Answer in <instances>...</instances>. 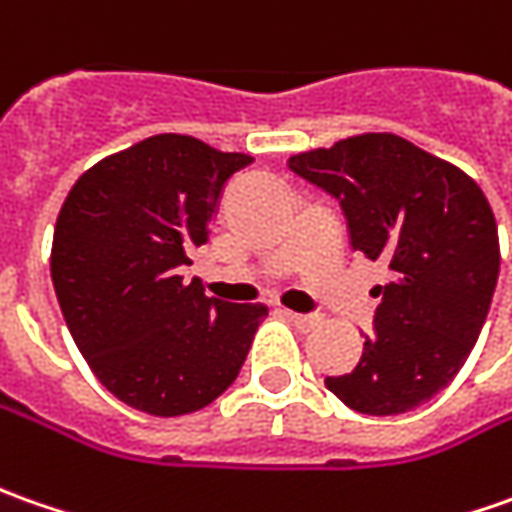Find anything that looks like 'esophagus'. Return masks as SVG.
<instances>
[{
	"instance_id": "34e87169",
	"label": "esophagus",
	"mask_w": 512,
	"mask_h": 512,
	"mask_svg": "<svg viewBox=\"0 0 512 512\" xmlns=\"http://www.w3.org/2000/svg\"><path fill=\"white\" fill-rule=\"evenodd\" d=\"M286 317H289L294 326L300 328H314L317 326V317L314 314H300V311H286Z\"/></svg>"
}]
</instances>
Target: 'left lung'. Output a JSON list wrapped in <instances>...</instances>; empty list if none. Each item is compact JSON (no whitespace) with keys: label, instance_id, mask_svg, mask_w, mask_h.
I'll return each instance as SVG.
<instances>
[{"label":"left lung","instance_id":"left-lung-1","mask_svg":"<svg viewBox=\"0 0 512 512\" xmlns=\"http://www.w3.org/2000/svg\"><path fill=\"white\" fill-rule=\"evenodd\" d=\"M289 169L337 198L351 246L391 272L360 362L326 388L360 414L414 411L459 374L490 311L499 229L485 192L391 133L291 155Z\"/></svg>","mask_w":512,"mask_h":512}]
</instances>
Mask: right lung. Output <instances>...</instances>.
<instances>
[{
  "mask_svg": "<svg viewBox=\"0 0 512 512\" xmlns=\"http://www.w3.org/2000/svg\"><path fill=\"white\" fill-rule=\"evenodd\" d=\"M255 158L192 135H152L73 184L50 277L64 323L98 382L135 411H201L235 382L260 303L206 297L178 274L206 243L223 184Z\"/></svg>",
  "mask_w": 512,
  "mask_h": 512,
  "instance_id": "right-lung-1",
  "label": "right lung"
}]
</instances>
